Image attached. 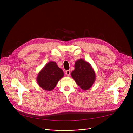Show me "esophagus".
Here are the masks:
<instances>
[{
  "instance_id": "obj_1",
  "label": "esophagus",
  "mask_w": 133,
  "mask_h": 133,
  "mask_svg": "<svg viewBox=\"0 0 133 133\" xmlns=\"http://www.w3.org/2000/svg\"><path fill=\"white\" fill-rule=\"evenodd\" d=\"M66 74L67 75V76H69L70 74V70H67L66 71Z\"/></svg>"
}]
</instances>
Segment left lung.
<instances>
[{
	"instance_id": "1",
	"label": "left lung",
	"mask_w": 133,
	"mask_h": 133,
	"mask_svg": "<svg viewBox=\"0 0 133 133\" xmlns=\"http://www.w3.org/2000/svg\"><path fill=\"white\" fill-rule=\"evenodd\" d=\"M71 76L83 90L89 89L96 79V74L91 65L82 59L75 63V69L71 72Z\"/></svg>"
}]
</instances>
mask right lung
<instances>
[{"instance_id":"obj_1","label":"right lung","mask_w":133,"mask_h":133,"mask_svg":"<svg viewBox=\"0 0 133 133\" xmlns=\"http://www.w3.org/2000/svg\"><path fill=\"white\" fill-rule=\"evenodd\" d=\"M64 72L56 63L50 61L39 71L37 77V83L43 89L52 90L58 81L63 77Z\"/></svg>"}]
</instances>
